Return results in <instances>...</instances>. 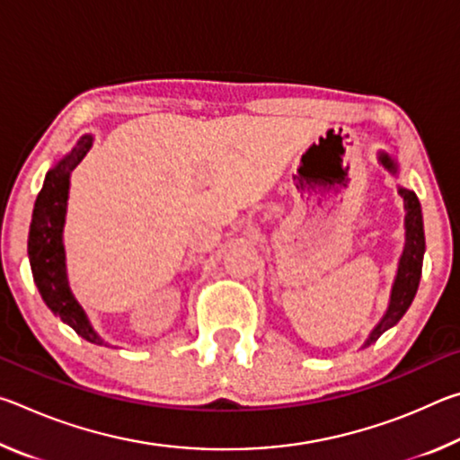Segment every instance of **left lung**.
<instances>
[{
    "mask_svg": "<svg viewBox=\"0 0 460 460\" xmlns=\"http://www.w3.org/2000/svg\"><path fill=\"white\" fill-rule=\"evenodd\" d=\"M377 160L384 164L385 170H389V172L398 174V162H395L392 155L385 152H379ZM400 194L403 199V208H406V245H403V253L400 258L398 276H395V282L392 288L389 306L385 310L384 318H381L376 329L371 331L363 347L376 342L387 329H392L394 324H398L400 318L406 314V310L410 308L411 300H414L418 284H420V276H422V260H424V249H426L422 208H420V200L414 190L402 189L400 186Z\"/></svg>",
    "mask_w": 460,
    "mask_h": 460,
    "instance_id": "obj_1",
    "label": "left lung"
}]
</instances>
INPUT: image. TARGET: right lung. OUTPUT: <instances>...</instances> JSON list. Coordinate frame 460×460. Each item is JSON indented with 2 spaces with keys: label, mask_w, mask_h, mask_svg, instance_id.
Listing matches in <instances>:
<instances>
[{
  "label": "right lung",
  "mask_w": 460,
  "mask_h": 460,
  "mask_svg": "<svg viewBox=\"0 0 460 460\" xmlns=\"http://www.w3.org/2000/svg\"><path fill=\"white\" fill-rule=\"evenodd\" d=\"M91 144L93 136H83L73 150L58 160L57 166L50 168L46 174L44 186L34 205L32 225H30L28 255L34 282L46 306L60 316L62 323L75 329L76 334H81L84 341L103 345L105 341L93 331L87 314L68 288L65 245H62L71 172L87 155Z\"/></svg>",
  "instance_id": "1"
}]
</instances>
